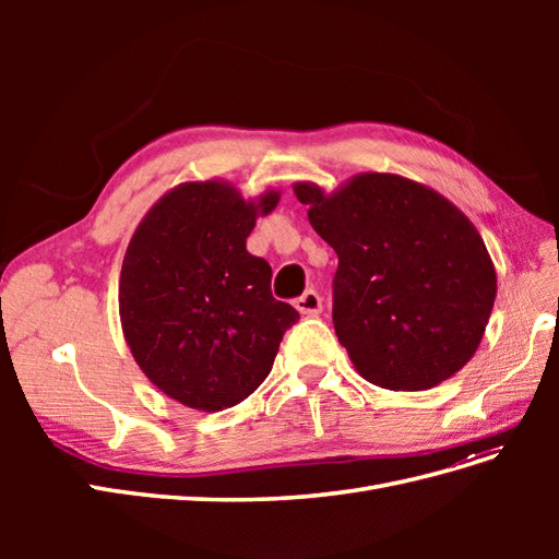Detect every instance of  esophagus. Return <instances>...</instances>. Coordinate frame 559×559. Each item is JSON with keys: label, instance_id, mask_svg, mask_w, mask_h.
I'll list each match as a JSON object with an SVG mask.
<instances>
[{"label": "esophagus", "instance_id": "1", "mask_svg": "<svg viewBox=\"0 0 559 559\" xmlns=\"http://www.w3.org/2000/svg\"><path fill=\"white\" fill-rule=\"evenodd\" d=\"M294 306H296V310H298L300 314L314 317V314L321 312V298H319V294H317L314 289H308L306 294H300V296L294 300Z\"/></svg>", "mask_w": 559, "mask_h": 559}]
</instances>
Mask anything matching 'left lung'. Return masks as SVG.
<instances>
[{
    "mask_svg": "<svg viewBox=\"0 0 559 559\" xmlns=\"http://www.w3.org/2000/svg\"><path fill=\"white\" fill-rule=\"evenodd\" d=\"M312 228L337 253L333 326L357 373L421 392L476 354L497 273L471 218L429 186L361 173L324 193L294 183Z\"/></svg>",
    "mask_w": 559,
    "mask_h": 559,
    "instance_id": "obj_1",
    "label": "left lung"
}]
</instances>
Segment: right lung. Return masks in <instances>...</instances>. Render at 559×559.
Returning a JSON list of instances; mask_svg holds the SVG:
<instances>
[{
    "mask_svg": "<svg viewBox=\"0 0 559 559\" xmlns=\"http://www.w3.org/2000/svg\"><path fill=\"white\" fill-rule=\"evenodd\" d=\"M280 191L245 200L222 179L183 181L134 228L118 282L126 343L142 373L186 408L216 413L267 378L298 321L270 294L273 267L247 251Z\"/></svg>",
    "mask_w": 559,
    "mask_h": 559,
    "instance_id": "add662e5",
    "label": "right lung"
}]
</instances>
